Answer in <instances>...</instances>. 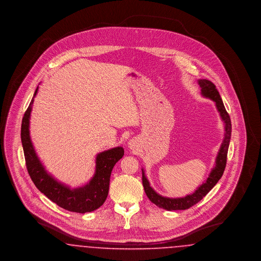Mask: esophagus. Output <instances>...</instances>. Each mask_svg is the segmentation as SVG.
Masks as SVG:
<instances>
[{"label": "esophagus", "mask_w": 261, "mask_h": 261, "mask_svg": "<svg viewBox=\"0 0 261 261\" xmlns=\"http://www.w3.org/2000/svg\"><path fill=\"white\" fill-rule=\"evenodd\" d=\"M134 146H135V145H134V142H130V143H129V147H130V149L134 148Z\"/></svg>", "instance_id": "obj_1"}]
</instances>
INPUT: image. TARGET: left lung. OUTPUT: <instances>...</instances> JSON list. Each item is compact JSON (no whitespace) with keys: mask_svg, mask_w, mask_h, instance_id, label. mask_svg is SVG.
I'll use <instances>...</instances> for the list:
<instances>
[{"mask_svg":"<svg viewBox=\"0 0 261 261\" xmlns=\"http://www.w3.org/2000/svg\"><path fill=\"white\" fill-rule=\"evenodd\" d=\"M201 95L204 98H208L212 99L215 102L216 109L219 112L221 119L225 124V133L224 139L220 149L218 151V154L215 160V166L211 169L210 176L207 177L206 181L202 183L200 186L191 195H187L184 198H166L159 195L149 185V180L147 179L145 171L142 169V180H143V186L146 192L147 197L149 200L154 203L156 206L166 210V211H184L192 207L196 203H198L199 200L203 199V197L206 196V194L211 191L213 187L217 184V182L220 180V178L223 175L226 162H227V153L229 149L230 139H231V132H232V125L231 119L226 112L224 107L223 101L219 95V92L215 87V85L206 79H199L198 80Z\"/></svg>","mask_w":261,"mask_h":261,"instance_id":"1","label":"left lung"}]
</instances>
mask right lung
Wrapping results in <instances>:
<instances>
[{
    "instance_id": "add662e5",
    "label": "right lung",
    "mask_w": 261,
    "mask_h": 261,
    "mask_svg": "<svg viewBox=\"0 0 261 261\" xmlns=\"http://www.w3.org/2000/svg\"><path fill=\"white\" fill-rule=\"evenodd\" d=\"M37 92L38 87L34 97ZM33 101L34 99H31L21 123V143L27 171L31 180L41 193L66 211L77 213L96 211L103 204L108 198L112 168L124 155V149L121 147H116L98 153L94 177L85 186L70 189L63 185L46 171L32 145L29 132V119Z\"/></svg>"
}]
</instances>
